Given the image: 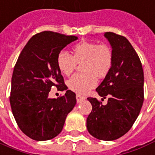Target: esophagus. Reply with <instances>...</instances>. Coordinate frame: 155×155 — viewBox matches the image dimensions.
<instances>
[{
  "instance_id": "1",
  "label": "esophagus",
  "mask_w": 155,
  "mask_h": 155,
  "mask_svg": "<svg viewBox=\"0 0 155 155\" xmlns=\"http://www.w3.org/2000/svg\"><path fill=\"white\" fill-rule=\"evenodd\" d=\"M76 98H77V101H78V102H81V101H83V100H85V97H82V96H81V95H80V94H77L76 95Z\"/></svg>"
}]
</instances>
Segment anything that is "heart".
Listing matches in <instances>:
<instances>
[{"label": "heart", "mask_w": 155, "mask_h": 155, "mask_svg": "<svg viewBox=\"0 0 155 155\" xmlns=\"http://www.w3.org/2000/svg\"><path fill=\"white\" fill-rule=\"evenodd\" d=\"M83 74H76L68 81V86L74 92L85 94L97 85L96 77L101 78L107 75L113 63V54L106 45L83 41L72 49V55L65 51L59 53L57 64L63 74L69 76L78 63H81Z\"/></svg>", "instance_id": "b5f03b06"}]
</instances>
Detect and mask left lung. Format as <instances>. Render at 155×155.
Instances as JSON below:
<instances>
[{
  "instance_id": "obj_1",
  "label": "left lung",
  "mask_w": 155,
  "mask_h": 155,
  "mask_svg": "<svg viewBox=\"0 0 155 155\" xmlns=\"http://www.w3.org/2000/svg\"><path fill=\"white\" fill-rule=\"evenodd\" d=\"M112 48L110 70L96 89L106 105L88 97L92 111L86 120L89 133L99 140L113 141L127 134L137 119L144 101V74L138 54L127 38L104 34Z\"/></svg>"
}]
</instances>
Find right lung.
Here are the masks:
<instances>
[{
    "instance_id": "1",
    "label": "right lung",
    "mask_w": 155,
    "mask_h": 155,
    "mask_svg": "<svg viewBox=\"0 0 155 155\" xmlns=\"http://www.w3.org/2000/svg\"><path fill=\"white\" fill-rule=\"evenodd\" d=\"M78 39L51 31L29 39L14 66L9 101L21 130L36 141H46L61 132L68 114L76 105V94L64 83L57 64L61 49ZM53 86L66 90L65 95L50 99Z\"/></svg>"
}]
</instances>
